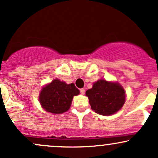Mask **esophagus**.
Instances as JSON below:
<instances>
[{"label":"esophagus","mask_w":158,"mask_h":158,"mask_svg":"<svg viewBox=\"0 0 158 158\" xmlns=\"http://www.w3.org/2000/svg\"><path fill=\"white\" fill-rule=\"evenodd\" d=\"M80 93L82 94H85V89H80Z\"/></svg>","instance_id":"obj_1"}]
</instances>
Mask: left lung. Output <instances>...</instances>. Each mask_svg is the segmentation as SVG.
I'll return each mask as SVG.
<instances>
[{
  "instance_id": "1",
  "label": "left lung",
  "mask_w": 158,
  "mask_h": 158,
  "mask_svg": "<svg viewBox=\"0 0 158 158\" xmlns=\"http://www.w3.org/2000/svg\"><path fill=\"white\" fill-rule=\"evenodd\" d=\"M92 109L97 114L110 116L116 114L126 101V92L118 82L99 79L85 92Z\"/></svg>"
}]
</instances>
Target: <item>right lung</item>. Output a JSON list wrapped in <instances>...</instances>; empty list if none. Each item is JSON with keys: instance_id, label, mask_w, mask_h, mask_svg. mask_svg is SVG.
Returning <instances> with one entry per match:
<instances>
[{"instance_id": "obj_1", "label": "right lung", "mask_w": 158, "mask_h": 158, "mask_svg": "<svg viewBox=\"0 0 158 158\" xmlns=\"http://www.w3.org/2000/svg\"><path fill=\"white\" fill-rule=\"evenodd\" d=\"M79 90L73 83L66 84L60 79H54L41 89L39 102L42 108L51 114H63L70 107L74 96Z\"/></svg>"}]
</instances>
